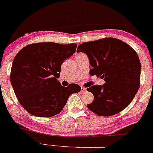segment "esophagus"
Returning <instances> with one entry per match:
<instances>
[{"label":"esophagus","instance_id":"34e87169","mask_svg":"<svg viewBox=\"0 0 153 153\" xmlns=\"http://www.w3.org/2000/svg\"><path fill=\"white\" fill-rule=\"evenodd\" d=\"M85 92H86V88L84 87H82L81 88V93H85Z\"/></svg>","mask_w":153,"mask_h":153}]
</instances>
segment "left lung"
Listing matches in <instances>:
<instances>
[{"instance_id": "8db88e82", "label": "left lung", "mask_w": 153, "mask_h": 153, "mask_svg": "<svg viewBox=\"0 0 153 153\" xmlns=\"http://www.w3.org/2000/svg\"><path fill=\"white\" fill-rule=\"evenodd\" d=\"M77 52L85 53L93 68L91 75L105 81L93 85L88 91L94 100L87 105L91 111L100 116H111L128 106L137 93L140 80V62L135 50L122 40L105 38L85 42Z\"/></svg>"}]
</instances>
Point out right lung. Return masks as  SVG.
<instances>
[{
  "mask_svg": "<svg viewBox=\"0 0 153 153\" xmlns=\"http://www.w3.org/2000/svg\"><path fill=\"white\" fill-rule=\"evenodd\" d=\"M76 43H38L27 45L13 61L10 79L24 109L37 117H52L62 111L70 95L80 91L78 84L62 86V62L73 55Z\"/></svg>",
  "mask_w": 153,
  "mask_h": 153,
  "instance_id": "1",
  "label": "right lung"
}]
</instances>
